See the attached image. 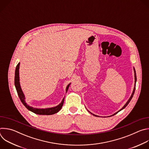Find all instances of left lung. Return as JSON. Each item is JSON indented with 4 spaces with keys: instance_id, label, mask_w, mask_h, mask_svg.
<instances>
[{
    "instance_id": "left-lung-1",
    "label": "left lung",
    "mask_w": 149,
    "mask_h": 149,
    "mask_svg": "<svg viewBox=\"0 0 149 149\" xmlns=\"http://www.w3.org/2000/svg\"><path fill=\"white\" fill-rule=\"evenodd\" d=\"M133 70H134V89H133V93H132V95H131V96H130V97L129 98V99L128 100V101H127V102L124 104V105L123 106V107L120 110H118V111H117L116 113H115L114 114H113V115H111V116H110V117H111V116H114L115 114H116L117 113H118L119 111H121L122 110H123L124 108H125V107L126 106L129 104V103L130 102V101H131V100L132 99V98H133V95H134V92H135V89H136V81H137V77H136V70H135V68L133 67ZM88 112H90L91 114H93V116H95V117H99L98 116H97V115H95V114H93L92 113H91L90 111H88Z\"/></svg>"
}]
</instances>
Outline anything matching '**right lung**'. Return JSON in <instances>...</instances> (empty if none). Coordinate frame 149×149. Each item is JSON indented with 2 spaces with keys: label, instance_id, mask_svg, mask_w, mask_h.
I'll return each instance as SVG.
<instances>
[{
  "label": "right lung",
  "instance_id": "1",
  "mask_svg": "<svg viewBox=\"0 0 149 149\" xmlns=\"http://www.w3.org/2000/svg\"><path fill=\"white\" fill-rule=\"evenodd\" d=\"M19 65L20 62L18 63L15 70V86L16 90L17 91L18 96L22 102V104L25 106V107L29 111L39 115H52L56 113H58L62 107V105L63 104V101H64V98H63L62 101L58 105L55 106L54 107H50V108H46V109H37L31 107V106L27 104V103L25 101V96L22 90L20 87V81H19ZM71 83H70L66 87V93L68 90V88L70 86Z\"/></svg>",
  "mask_w": 149,
  "mask_h": 149
}]
</instances>
